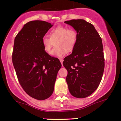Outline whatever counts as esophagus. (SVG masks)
<instances>
[{
  "instance_id": "obj_1",
  "label": "esophagus",
  "mask_w": 121,
  "mask_h": 121,
  "mask_svg": "<svg viewBox=\"0 0 121 121\" xmlns=\"http://www.w3.org/2000/svg\"><path fill=\"white\" fill-rule=\"evenodd\" d=\"M59 60H60V63H62H62H63V59H62V58H60V59H59Z\"/></svg>"
}]
</instances>
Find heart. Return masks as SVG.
I'll use <instances>...</instances> for the list:
<instances>
[{"label":"heart","instance_id":"1","mask_svg":"<svg viewBox=\"0 0 121 121\" xmlns=\"http://www.w3.org/2000/svg\"><path fill=\"white\" fill-rule=\"evenodd\" d=\"M77 33L74 29H69L67 26L59 25L50 31V37L45 36L43 38V47L45 52L51 54L54 42L56 41V48L53 50L52 55L62 57L66 51H72L77 43Z\"/></svg>","mask_w":121,"mask_h":121}]
</instances>
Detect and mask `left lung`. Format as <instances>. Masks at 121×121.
<instances>
[{"label": "left lung", "mask_w": 121, "mask_h": 121, "mask_svg": "<svg viewBox=\"0 0 121 121\" xmlns=\"http://www.w3.org/2000/svg\"><path fill=\"white\" fill-rule=\"evenodd\" d=\"M65 23L73 27L78 35L72 53L63 62L68 73L66 82L71 95L84 98L95 91L102 80L104 69L102 40L94 26L84 19Z\"/></svg>", "instance_id": "obj_1"}]
</instances>
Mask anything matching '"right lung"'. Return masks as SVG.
<instances>
[{"label": "right lung", "mask_w": 121, "mask_h": 121, "mask_svg": "<svg viewBox=\"0 0 121 121\" xmlns=\"http://www.w3.org/2000/svg\"><path fill=\"white\" fill-rule=\"evenodd\" d=\"M52 25L32 21L24 25L14 39L13 63L19 84L33 98L43 100L54 92L62 65L44 50L42 39Z\"/></svg>", "instance_id": "add662e5"}]
</instances>
